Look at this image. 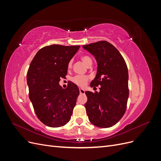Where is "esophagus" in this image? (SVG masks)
<instances>
[{
  "label": "esophagus",
  "mask_w": 161,
  "mask_h": 161,
  "mask_svg": "<svg viewBox=\"0 0 161 161\" xmlns=\"http://www.w3.org/2000/svg\"><path fill=\"white\" fill-rule=\"evenodd\" d=\"M79 91H80V94H84L85 92V91L84 89H79Z\"/></svg>",
  "instance_id": "34e87169"
}]
</instances>
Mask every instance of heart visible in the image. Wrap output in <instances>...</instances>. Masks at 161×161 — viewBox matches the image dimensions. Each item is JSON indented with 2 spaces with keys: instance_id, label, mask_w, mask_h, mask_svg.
I'll return each instance as SVG.
<instances>
[{
  "instance_id": "1",
  "label": "heart",
  "mask_w": 161,
  "mask_h": 161,
  "mask_svg": "<svg viewBox=\"0 0 161 161\" xmlns=\"http://www.w3.org/2000/svg\"><path fill=\"white\" fill-rule=\"evenodd\" d=\"M81 60L83 62L86 66H91L92 64V59L88 56H81ZM72 66V61L70 60L68 63V69H70ZM90 77L88 75H76L72 77L71 80L72 82L79 86H84L88 80H89Z\"/></svg>"
}]
</instances>
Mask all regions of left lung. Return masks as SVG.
<instances>
[{"instance_id": "obj_1", "label": "left lung", "mask_w": 161, "mask_h": 161, "mask_svg": "<svg viewBox=\"0 0 161 161\" xmlns=\"http://www.w3.org/2000/svg\"><path fill=\"white\" fill-rule=\"evenodd\" d=\"M97 62V72L91 86L101 85L95 93L86 91V114L91 122L99 128L114 125L124 115L129 96L128 70L119 52L107 41L82 46Z\"/></svg>"}]
</instances>
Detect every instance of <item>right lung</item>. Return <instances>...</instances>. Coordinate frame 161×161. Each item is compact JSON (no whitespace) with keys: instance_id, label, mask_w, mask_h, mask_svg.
Masks as SVG:
<instances>
[{"instance_id":"right-lung-1","label":"right lung","mask_w":161,"mask_h":161,"mask_svg":"<svg viewBox=\"0 0 161 161\" xmlns=\"http://www.w3.org/2000/svg\"><path fill=\"white\" fill-rule=\"evenodd\" d=\"M79 47L45 46L37 52L29 67V97L38 119L49 127H61L70 119L79 89L72 82L62 89L59 82L67 75L68 63Z\"/></svg>"}]
</instances>
